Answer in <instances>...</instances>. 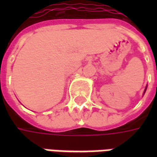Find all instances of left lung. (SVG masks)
Here are the masks:
<instances>
[{
  "label": "left lung",
  "mask_w": 157,
  "mask_h": 157,
  "mask_svg": "<svg viewBox=\"0 0 157 157\" xmlns=\"http://www.w3.org/2000/svg\"><path fill=\"white\" fill-rule=\"evenodd\" d=\"M146 88H147V86H146V87H145V92H144V94H145V91H146Z\"/></svg>",
  "instance_id": "obj_1"
}]
</instances>
